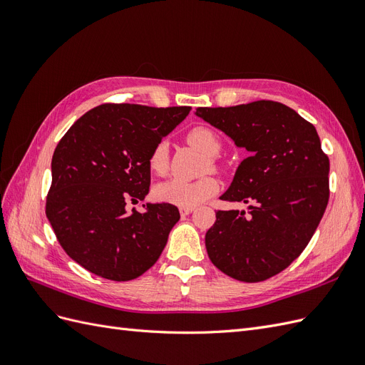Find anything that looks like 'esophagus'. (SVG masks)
<instances>
[{
    "mask_svg": "<svg viewBox=\"0 0 365 365\" xmlns=\"http://www.w3.org/2000/svg\"><path fill=\"white\" fill-rule=\"evenodd\" d=\"M193 210H195L193 207H180V213H181V216H187V215H190Z\"/></svg>",
    "mask_w": 365,
    "mask_h": 365,
    "instance_id": "34e87169",
    "label": "esophagus"
}]
</instances>
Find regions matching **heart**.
Wrapping results in <instances>:
<instances>
[{"label":"heart","mask_w":365,"mask_h":365,"mask_svg":"<svg viewBox=\"0 0 365 365\" xmlns=\"http://www.w3.org/2000/svg\"><path fill=\"white\" fill-rule=\"evenodd\" d=\"M187 141L195 149L208 158V164L215 165V157L220 152V140L213 129L207 126H196L189 134ZM149 169L155 175H163L168 170L169 155H168V143L160 141L150 150L148 160ZM217 192V182L212 176H202L195 181L184 180H169L158 184L155 187V196L161 202L173 204L178 207H196L207 201Z\"/></svg>","instance_id":"obj_1"}]
</instances>
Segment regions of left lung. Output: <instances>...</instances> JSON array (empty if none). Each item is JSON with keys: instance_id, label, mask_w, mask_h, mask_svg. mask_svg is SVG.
Here are the masks:
<instances>
[{"instance_id": "obj_1", "label": "left lung", "mask_w": 365, "mask_h": 365, "mask_svg": "<svg viewBox=\"0 0 365 365\" xmlns=\"http://www.w3.org/2000/svg\"><path fill=\"white\" fill-rule=\"evenodd\" d=\"M196 115L250 152L220 196L250 204L248 213L219 210L205 235L208 257L236 280H267L303 252L329 202V158L317 129L272 101L197 108Z\"/></svg>"}]
</instances>
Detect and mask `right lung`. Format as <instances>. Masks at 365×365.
<instances>
[{
    "instance_id": "right-lung-1",
    "label": "right lung",
    "mask_w": 365,
    "mask_h": 365,
    "mask_svg": "<svg viewBox=\"0 0 365 365\" xmlns=\"http://www.w3.org/2000/svg\"><path fill=\"white\" fill-rule=\"evenodd\" d=\"M190 106L152 108L106 103L93 108L67 130L51 160L46 213L68 256L103 279L128 282L158 260L173 225L172 204L129 201L149 193L153 146L189 115Z\"/></svg>"
}]
</instances>
